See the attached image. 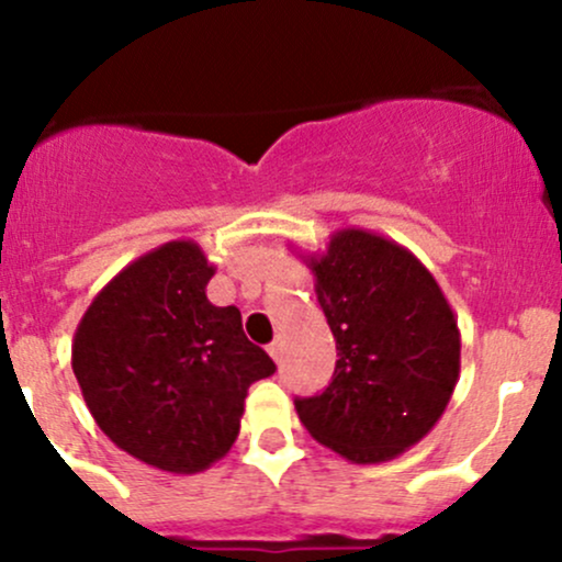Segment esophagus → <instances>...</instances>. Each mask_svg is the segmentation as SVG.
Wrapping results in <instances>:
<instances>
[{
	"mask_svg": "<svg viewBox=\"0 0 562 562\" xmlns=\"http://www.w3.org/2000/svg\"><path fill=\"white\" fill-rule=\"evenodd\" d=\"M267 351H269V357H272L277 364H280V362H282V340H280V338H277V340H272V344H269V346H267Z\"/></svg>",
	"mask_w": 562,
	"mask_h": 562,
	"instance_id": "34e87169",
	"label": "esophagus"
}]
</instances>
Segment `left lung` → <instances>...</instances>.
I'll return each instance as SVG.
<instances>
[{"label": "left lung", "instance_id": "left-lung-1", "mask_svg": "<svg viewBox=\"0 0 562 562\" xmlns=\"http://www.w3.org/2000/svg\"><path fill=\"white\" fill-rule=\"evenodd\" d=\"M303 261L338 362L319 396L295 398L299 420L348 462H389L430 434L454 393V312L423 261L375 232L338 229Z\"/></svg>", "mask_w": 562, "mask_h": 562}]
</instances>
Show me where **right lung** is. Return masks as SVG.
Segmentation results:
<instances>
[{
	"instance_id": "obj_1",
	"label": "right lung",
	"mask_w": 562,
	"mask_h": 562,
	"mask_svg": "<svg viewBox=\"0 0 562 562\" xmlns=\"http://www.w3.org/2000/svg\"><path fill=\"white\" fill-rule=\"evenodd\" d=\"M214 263L192 240L139 256L76 327L70 364L94 423L119 449L192 475L232 449L250 383L277 370L243 333L237 306H214Z\"/></svg>"
}]
</instances>
